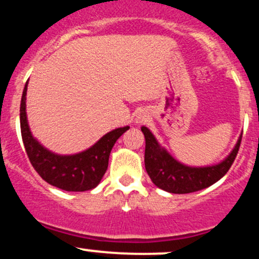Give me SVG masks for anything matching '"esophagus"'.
<instances>
[{
	"label": "esophagus",
	"mask_w": 259,
	"mask_h": 259,
	"mask_svg": "<svg viewBox=\"0 0 259 259\" xmlns=\"http://www.w3.org/2000/svg\"><path fill=\"white\" fill-rule=\"evenodd\" d=\"M138 121H139V123H144V121H146V118H145V115H139L138 116Z\"/></svg>",
	"instance_id": "34e87169"
}]
</instances>
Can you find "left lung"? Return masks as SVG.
<instances>
[{"instance_id": "1", "label": "left lung", "mask_w": 259, "mask_h": 259, "mask_svg": "<svg viewBox=\"0 0 259 259\" xmlns=\"http://www.w3.org/2000/svg\"><path fill=\"white\" fill-rule=\"evenodd\" d=\"M145 135V168L158 188L175 194L198 192L211 186L226 175L234 163L241 145L240 136L235 149L221 163L211 167H188L176 161L166 150L161 149L146 126L141 127Z\"/></svg>"}]
</instances>
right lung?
Returning a JSON list of instances; mask_svg holds the SVG:
<instances>
[{
    "instance_id": "obj_1",
    "label": "right lung",
    "mask_w": 259,
    "mask_h": 259,
    "mask_svg": "<svg viewBox=\"0 0 259 259\" xmlns=\"http://www.w3.org/2000/svg\"><path fill=\"white\" fill-rule=\"evenodd\" d=\"M25 83L21 101V133L25 152L36 173L51 186L67 192H84L98 186L108 168L109 155L115 141L129 126L108 133L86 151L72 156H59L48 151L30 134L25 114Z\"/></svg>"
}]
</instances>
